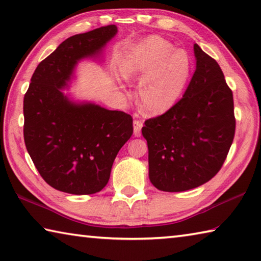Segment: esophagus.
<instances>
[{"mask_svg": "<svg viewBox=\"0 0 261 261\" xmlns=\"http://www.w3.org/2000/svg\"><path fill=\"white\" fill-rule=\"evenodd\" d=\"M141 127H143V122L135 120L134 121V135L136 137H140L141 136Z\"/></svg>", "mask_w": 261, "mask_h": 261, "instance_id": "34e87169", "label": "esophagus"}]
</instances>
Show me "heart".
Listing matches in <instances>:
<instances>
[{"label":"heart","mask_w":261,"mask_h":261,"mask_svg":"<svg viewBox=\"0 0 261 261\" xmlns=\"http://www.w3.org/2000/svg\"><path fill=\"white\" fill-rule=\"evenodd\" d=\"M193 61L184 49H175L162 38L152 37L126 51L120 63L124 78L143 77L138 86L140 108L149 115L170 110L190 83Z\"/></svg>","instance_id":"1"}]
</instances>
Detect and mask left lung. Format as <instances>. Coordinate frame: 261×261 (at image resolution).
Here are the masks:
<instances>
[{
    "mask_svg": "<svg viewBox=\"0 0 261 261\" xmlns=\"http://www.w3.org/2000/svg\"><path fill=\"white\" fill-rule=\"evenodd\" d=\"M196 71L183 98L141 129L148 177L156 189L180 192L218 174L235 135L232 92L220 65L194 43Z\"/></svg>",
    "mask_w": 261,
    "mask_h": 261,
    "instance_id": "1",
    "label": "left lung"
}]
</instances>
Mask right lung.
I'll return each mask as SVG.
<instances>
[{"label": "right lung", "mask_w": 261, "mask_h": 261, "mask_svg": "<svg viewBox=\"0 0 261 261\" xmlns=\"http://www.w3.org/2000/svg\"><path fill=\"white\" fill-rule=\"evenodd\" d=\"M116 25L64 40L39 63L24 96V140L39 174L59 191L93 194L107 185L115 158L134 132L132 117L64 93L78 63L102 59Z\"/></svg>", "instance_id": "add662e5"}]
</instances>
